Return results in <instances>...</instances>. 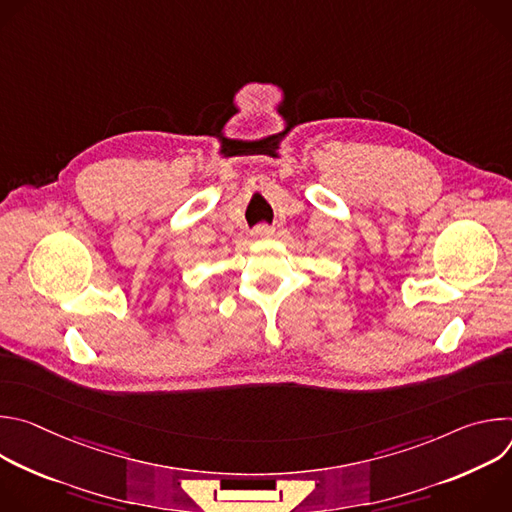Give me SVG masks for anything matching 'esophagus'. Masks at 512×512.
<instances>
[{
	"instance_id": "esophagus-1",
	"label": "esophagus",
	"mask_w": 512,
	"mask_h": 512,
	"mask_svg": "<svg viewBox=\"0 0 512 512\" xmlns=\"http://www.w3.org/2000/svg\"><path fill=\"white\" fill-rule=\"evenodd\" d=\"M273 233H275V229H273L271 225H265V223H263V225H257V227L253 229V235H255V237H259V239L271 237Z\"/></svg>"
}]
</instances>
